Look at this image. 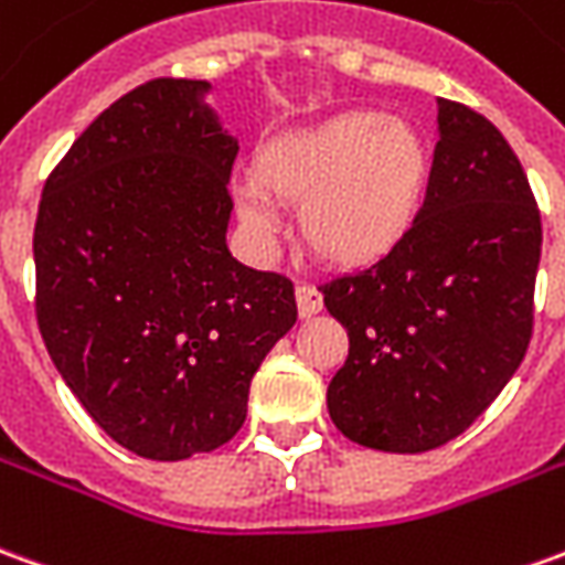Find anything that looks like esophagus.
Listing matches in <instances>:
<instances>
[{
	"mask_svg": "<svg viewBox=\"0 0 565 565\" xmlns=\"http://www.w3.org/2000/svg\"><path fill=\"white\" fill-rule=\"evenodd\" d=\"M296 306H299V318H315L323 309V296L309 284H299L296 287Z\"/></svg>",
	"mask_w": 565,
	"mask_h": 565,
	"instance_id": "34e87169",
	"label": "esophagus"
}]
</instances>
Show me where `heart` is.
<instances>
[{
    "label": "heart",
    "mask_w": 565,
    "mask_h": 565,
    "mask_svg": "<svg viewBox=\"0 0 565 565\" xmlns=\"http://www.w3.org/2000/svg\"><path fill=\"white\" fill-rule=\"evenodd\" d=\"M431 186V146L401 116L345 109L256 149L254 183L235 186V214L254 242L278 228L271 201L299 204V238L327 266L364 269L416 228Z\"/></svg>",
    "instance_id": "heart-1"
}]
</instances>
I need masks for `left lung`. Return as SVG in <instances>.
<instances>
[{
	"instance_id": "left-lung-1",
	"label": "left lung",
	"mask_w": 565,
	"mask_h": 565,
	"mask_svg": "<svg viewBox=\"0 0 565 565\" xmlns=\"http://www.w3.org/2000/svg\"><path fill=\"white\" fill-rule=\"evenodd\" d=\"M431 186L416 228L370 269L323 284L349 330L327 388L339 431L382 452H425L459 437L526 354L542 216L502 131L437 100Z\"/></svg>"
}]
</instances>
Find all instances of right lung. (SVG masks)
<instances>
[{"label": "right lung", "mask_w": 565, "mask_h": 565, "mask_svg": "<svg viewBox=\"0 0 565 565\" xmlns=\"http://www.w3.org/2000/svg\"><path fill=\"white\" fill-rule=\"evenodd\" d=\"M211 82L152 78L90 121L35 216V318L88 416L143 459L228 444L296 323L294 284L228 254L238 140Z\"/></svg>", "instance_id": "add662e5"}]
</instances>
